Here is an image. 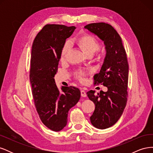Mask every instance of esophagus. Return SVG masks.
<instances>
[{"instance_id": "esophagus-1", "label": "esophagus", "mask_w": 153, "mask_h": 153, "mask_svg": "<svg viewBox=\"0 0 153 153\" xmlns=\"http://www.w3.org/2000/svg\"><path fill=\"white\" fill-rule=\"evenodd\" d=\"M81 96L82 97H86L87 96V94H86V92L84 90H81Z\"/></svg>"}]
</instances>
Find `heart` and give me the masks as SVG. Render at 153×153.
Listing matches in <instances>:
<instances>
[{"label":"heart","instance_id":"obj_1","mask_svg":"<svg viewBox=\"0 0 153 153\" xmlns=\"http://www.w3.org/2000/svg\"><path fill=\"white\" fill-rule=\"evenodd\" d=\"M76 42L79 47L82 48L84 52L89 55H92L97 50H98L100 48V43L94 36L90 34H84L80 36L76 40ZM71 44L69 41H66L64 45L61 52V61H65L68 52L70 49ZM85 73L80 72L78 74L77 77L78 79L81 81L85 80Z\"/></svg>","mask_w":153,"mask_h":153}]
</instances>
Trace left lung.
Returning <instances> with one entry per match:
<instances>
[{
  "label": "left lung",
  "mask_w": 153,
  "mask_h": 153,
  "mask_svg": "<svg viewBox=\"0 0 153 153\" xmlns=\"http://www.w3.org/2000/svg\"><path fill=\"white\" fill-rule=\"evenodd\" d=\"M85 29L104 41L106 56L99 73L94 76V84H101L108 91L98 95L91 90L88 98L94 102L95 110L91 124L98 129H106L117 122L127 103L129 66L122 39L114 27L103 22L85 25Z\"/></svg>",
  "instance_id": "8db88e82"
}]
</instances>
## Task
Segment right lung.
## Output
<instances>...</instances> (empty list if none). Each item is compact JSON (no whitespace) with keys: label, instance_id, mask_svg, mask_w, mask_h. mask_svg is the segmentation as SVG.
Instances as JSON below:
<instances>
[{"label":"right lung","instance_id":"right-lung-1","mask_svg":"<svg viewBox=\"0 0 153 153\" xmlns=\"http://www.w3.org/2000/svg\"><path fill=\"white\" fill-rule=\"evenodd\" d=\"M75 29V26L46 25L32 47L30 82L34 104L41 121L54 131L66 126L68 111L80 98L78 88L62 86L59 90L54 79L62 48Z\"/></svg>","mask_w":153,"mask_h":153}]
</instances>
